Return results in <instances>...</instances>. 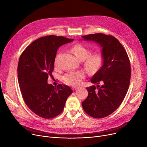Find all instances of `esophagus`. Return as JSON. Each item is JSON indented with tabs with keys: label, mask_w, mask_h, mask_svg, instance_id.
<instances>
[{
	"label": "esophagus",
	"mask_w": 147,
	"mask_h": 147,
	"mask_svg": "<svg viewBox=\"0 0 147 147\" xmlns=\"http://www.w3.org/2000/svg\"><path fill=\"white\" fill-rule=\"evenodd\" d=\"M78 89V87H75V86H74V87L72 88V89H73V90H76V89Z\"/></svg>",
	"instance_id": "obj_1"
}]
</instances>
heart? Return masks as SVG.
I'll use <instances>...</instances> for the list:
<instances>
[{"instance_id":"heart-1","label":"heart","mask_w":147,"mask_h":147,"mask_svg":"<svg viewBox=\"0 0 147 147\" xmlns=\"http://www.w3.org/2000/svg\"><path fill=\"white\" fill-rule=\"evenodd\" d=\"M72 52L80 61L84 60V65L87 70L95 71L100 68L102 62L101 55L99 53L90 54V51L81 44H76L71 48ZM85 74L82 71H72L67 73L63 78L65 83L71 86L79 84Z\"/></svg>"}]
</instances>
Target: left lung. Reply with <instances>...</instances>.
I'll return each mask as SVG.
<instances>
[{
    "instance_id": "8db88e82",
    "label": "left lung",
    "mask_w": 147,
    "mask_h": 147,
    "mask_svg": "<svg viewBox=\"0 0 147 147\" xmlns=\"http://www.w3.org/2000/svg\"><path fill=\"white\" fill-rule=\"evenodd\" d=\"M83 39L98 43L102 48V65L90 82L96 83L86 88L87 98L82 102L83 109L90 116L99 119L116 110L129 89L131 69L128 55L116 38L102 33L82 36ZM103 84L100 87V83Z\"/></svg>"
}]
</instances>
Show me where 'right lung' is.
I'll return each instance as SVG.
<instances>
[{
  "instance_id": "right-lung-1",
  "label": "right lung",
  "mask_w": 147,
  "mask_h": 147,
  "mask_svg": "<svg viewBox=\"0 0 147 147\" xmlns=\"http://www.w3.org/2000/svg\"><path fill=\"white\" fill-rule=\"evenodd\" d=\"M72 41L53 35L40 37L31 43L20 56L17 71L22 96L29 109L40 117L57 116L73 93L65 84L56 88L48 83V78L52 76L58 49Z\"/></svg>"
}]
</instances>
